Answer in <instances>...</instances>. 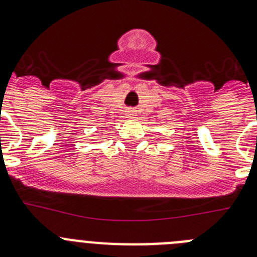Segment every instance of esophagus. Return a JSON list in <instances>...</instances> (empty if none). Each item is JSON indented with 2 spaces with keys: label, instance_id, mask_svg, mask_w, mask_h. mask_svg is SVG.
Returning a JSON list of instances; mask_svg holds the SVG:
<instances>
[{
  "label": "esophagus",
  "instance_id": "1",
  "mask_svg": "<svg viewBox=\"0 0 257 257\" xmlns=\"http://www.w3.org/2000/svg\"><path fill=\"white\" fill-rule=\"evenodd\" d=\"M127 114H128V117L136 116V110L135 109H128V110H127Z\"/></svg>",
  "mask_w": 257,
  "mask_h": 257
}]
</instances>
